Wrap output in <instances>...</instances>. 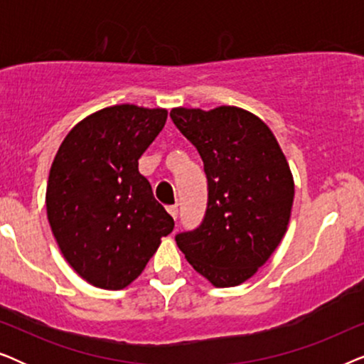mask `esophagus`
Masks as SVG:
<instances>
[{"instance_id":"esophagus-1","label":"esophagus","mask_w":364,"mask_h":364,"mask_svg":"<svg viewBox=\"0 0 364 364\" xmlns=\"http://www.w3.org/2000/svg\"><path fill=\"white\" fill-rule=\"evenodd\" d=\"M167 212L171 213V217L173 218V220H177V215H178V208H177L176 205H171V207H167Z\"/></svg>"}]
</instances>
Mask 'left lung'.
Returning <instances> with one entry per match:
<instances>
[{
    "label": "left lung",
    "mask_w": 364,
    "mask_h": 364,
    "mask_svg": "<svg viewBox=\"0 0 364 364\" xmlns=\"http://www.w3.org/2000/svg\"><path fill=\"white\" fill-rule=\"evenodd\" d=\"M171 117L200 154L207 176L205 217L176 242L213 287L255 275L285 235L295 183L270 127L235 106L176 107Z\"/></svg>",
    "instance_id": "left-lung-1"
}]
</instances>
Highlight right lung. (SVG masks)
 Listing matches in <instances>:
<instances>
[{
	"instance_id": "right-lung-1",
	"label": "right lung",
	"mask_w": 364,
	"mask_h": 364,
	"mask_svg": "<svg viewBox=\"0 0 364 364\" xmlns=\"http://www.w3.org/2000/svg\"><path fill=\"white\" fill-rule=\"evenodd\" d=\"M167 121L166 109L104 107L74 126L54 157L46 210L59 250L87 283L122 290L173 230L139 159Z\"/></svg>"
}]
</instances>
